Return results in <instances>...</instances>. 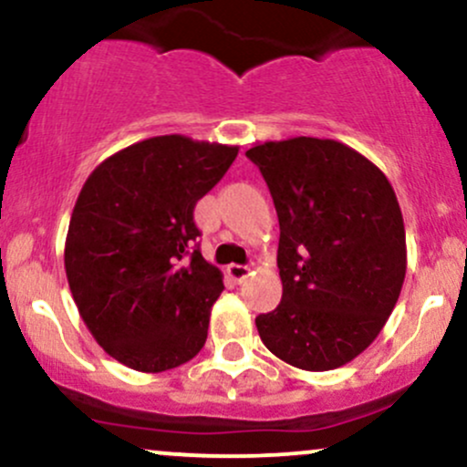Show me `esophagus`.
I'll return each mask as SVG.
<instances>
[{
	"mask_svg": "<svg viewBox=\"0 0 467 467\" xmlns=\"http://www.w3.org/2000/svg\"><path fill=\"white\" fill-rule=\"evenodd\" d=\"M226 272H228V276L233 278V281H237V283H244L245 278L250 276V267H248V265H237V264H233V265L226 267Z\"/></svg>",
	"mask_w": 467,
	"mask_h": 467,
	"instance_id": "34e87169",
	"label": "esophagus"
}]
</instances>
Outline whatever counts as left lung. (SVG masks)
<instances>
[{"instance_id":"obj_1","label":"left lung","mask_w":467,"mask_h":467,"mask_svg":"<svg viewBox=\"0 0 467 467\" xmlns=\"http://www.w3.org/2000/svg\"><path fill=\"white\" fill-rule=\"evenodd\" d=\"M259 166L281 226L283 298L256 316L264 345L303 371H331L387 325L406 276V230L387 175L329 138L261 142Z\"/></svg>"}]
</instances>
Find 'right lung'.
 <instances>
[{"label": "right lung", "mask_w": 467, "mask_h": 467, "mask_svg": "<svg viewBox=\"0 0 467 467\" xmlns=\"http://www.w3.org/2000/svg\"><path fill=\"white\" fill-rule=\"evenodd\" d=\"M239 147L171 133L103 160L85 180L66 237L80 318L133 371L162 373L202 351L223 275L192 244V211Z\"/></svg>", "instance_id": "1"}]
</instances>
